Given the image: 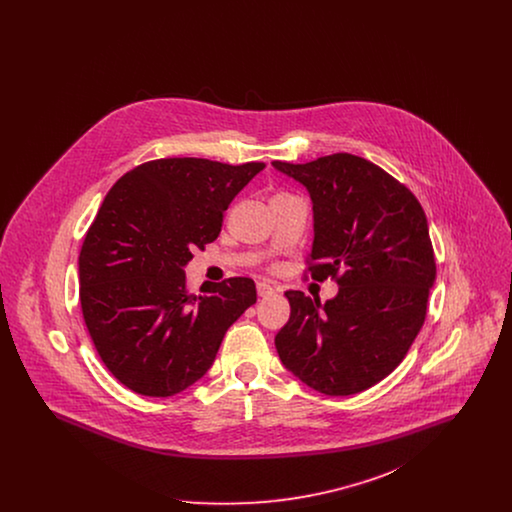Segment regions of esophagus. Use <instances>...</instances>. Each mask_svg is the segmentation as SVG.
I'll return each mask as SVG.
<instances>
[{"mask_svg": "<svg viewBox=\"0 0 512 512\" xmlns=\"http://www.w3.org/2000/svg\"><path fill=\"white\" fill-rule=\"evenodd\" d=\"M274 292H276L274 286H270L268 282H259V284H257V293H259L261 297H268V295H272Z\"/></svg>", "mask_w": 512, "mask_h": 512, "instance_id": "1", "label": "esophagus"}]
</instances>
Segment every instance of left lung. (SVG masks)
<instances>
[{"label": "left lung", "instance_id": "8db88e82", "mask_svg": "<svg viewBox=\"0 0 512 512\" xmlns=\"http://www.w3.org/2000/svg\"><path fill=\"white\" fill-rule=\"evenodd\" d=\"M272 167L311 195V276L340 286L326 303L286 292L292 313L274 338L280 361L326 395L368 390L405 359L426 318L436 259L424 209L409 188L351 153Z\"/></svg>", "mask_w": 512, "mask_h": 512}]
</instances>
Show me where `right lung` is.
I'll use <instances>...</instances> for the list:
<instances>
[{
	"label": "right lung",
	"mask_w": 512,
	"mask_h": 512,
	"mask_svg": "<svg viewBox=\"0 0 512 512\" xmlns=\"http://www.w3.org/2000/svg\"><path fill=\"white\" fill-rule=\"evenodd\" d=\"M265 163L174 157L126 172L105 195L78 257L80 305L109 372L128 390L169 397L215 363L226 330L257 301L251 278L186 288L195 247Z\"/></svg>",
	"instance_id": "obj_1"
}]
</instances>
